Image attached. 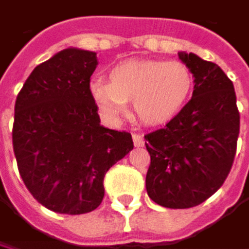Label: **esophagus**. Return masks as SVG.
Returning <instances> with one entry per match:
<instances>
[{
    "mask_svg": "<svg viewBox=\"0 0 249 249\" xmlns=\"http://www.w3.org/2000/svg\"><path fill=\"white\" fill-rule=\"evenodd\" d=\"M133 142H134V146H136V147L144 146V139H143V136H140V134H133Z\"/></svg>",
    "mask_w": 249,
    "mask_h": 249,
    "instance_id": "obj_1",
    "label": "esophagus"
}]
</instances>
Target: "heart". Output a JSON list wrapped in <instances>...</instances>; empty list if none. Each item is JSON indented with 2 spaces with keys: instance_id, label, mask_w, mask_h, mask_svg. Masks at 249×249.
Here are the masks:
<instances>
[{
  "instance_id": "b5f03b06",
  "label": "heart",
  "mask_w": 249,
  "mask_h": 249,
  "mask_svg": "<svg viewBox=\"0 0 249 249\" xmlns=\"http://www.w3.org/2000/svg\"><path fill=\"white\" fill-rule=\"evenodd\" d=\"M194 75L181 61L127 59L109 71V81L93 78L89 91L102 115L116 122L133 100L136 116L147 125L171 121L188 100Z\"/></svg>"
}]
</instances>
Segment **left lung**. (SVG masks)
I'll use <instances>...</instances> for the list:
<instances>
[{
  "mask_svg": "<svg viewBox=\"0 0 249 249\" xmlns=\"http://www.w3.org/2000/svg\"><path fill=\"white\" fill-rule=\"evenodd\" d=\"M194 75L188 103L160 130L144 136L150 155L149 197L168 209H190L212 197L228 178L236 155L239 110L233 83L196 53L179 52Z\"/></svg>",
  "mask_w": 249,
  "mask_h": 249,
  "instance_id": "left-lung-1",
  "label": "left lung"
}]
</instances>
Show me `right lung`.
Segmentation results:
<instances>
[{"label": "right lung", "mask_w": 249, "mask_h": 249, "mask_svg": "<svg viewBox=\"0 0 249 249\" xmlns=\"http://www.w3.org/2000/svg\"><path fill=\"white\" fill-rule=\"evenodd\" d=\"M96 65V52L64 49L32 71L16 99L20 177L33 198L56 213L97 209L105 174L134 147L130 133L100 125L89 91Z\"/></svg>", "instance_id": "1"}]
</instances>
